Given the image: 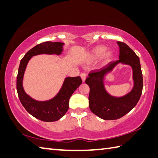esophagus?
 Masks as SVG:
<instances>
[{
  "label": "esophagus",
  "instance_id": "1",
  "mask_svg": "<svg viewBox=\"0 0 158 158\" xmlns=\"http://www.w3.org/2000/svg\"><path fill=\"white\" fill-rule=\"evenodd\" d=\"M81 78H82V82H85V80H86V77H87V74L85 73H82L81 74Z\"/></svg>",
  "mask_w": 158,
  "mask_h": 158
}]
</instances>
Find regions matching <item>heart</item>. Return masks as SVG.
<instances>
[{
  "instance_id": "b5f03b06",
  "label": "heart",
  "mask_w": 158,
  "mask_h": 158,
  "mask_svg": "<svg viewBox=\"0 0 158 158\" xmlns=\"http://www.w3.org/2000/svg\"><path fill=\"white\" fill-rule=\"evenodd\" d=\"M107 48L105 46H96V48L93 49L90 54V57L92 59H98V58L101 57L103 55H104V57L106 60L110 59L112 57V53L111 51H106Z\"/></svg>"
}]
</instances>
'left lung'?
I'll use <instances>...</instances> for the list:
<instances>
[{
    "mask_svg": "<svg viewBox=\"0 0 158 158\" xmlns=\"http://www.w3.org/2000/svg\"><path fill=\"white\" fill-rule=\"evenodd\" d=\"M117 44L119 46V60L110 62L100 69L90 71L85 81L90 88V110L104 120H115L123 117L135 107L142 93L143 77L139 57L125 43L117 41ZM119 63L132 67L134 86L125 96L116 98L106 92L104 86V77Z\"/></svg>",
    "mask_w": 158,
    "mask_h": 158,
    "instance_id": "1",
    "label": "left lung"
}]
</instances>
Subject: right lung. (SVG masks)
Instances as JSON below:
<instances>
[{
  "instance_id": "right-lung-1",
  "label": "right lung",
  "mask_w": 158,
  "mask_h": 158,
  "mask_svg": "<svg viewBox=\"0 0 158 158\" xmlns=\"http://www.w3.org/2000/svg\"><path fill=\"white\" fill-rule=\"evenodd\" d=\"M64 43L46 41L33 47L24 55L21 60L16 77V89L21 104L29 114L41 121L46 122L56 121L62 118L69 110V98L82 84L80 76L66 77L62 87L57 94L51 100L38 101L32 98L25 92L23 87V79L25 71L29 60L32 56L40 54L62 53Z\"/></svg>"
}]
</instances>
